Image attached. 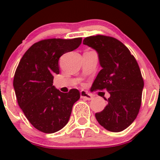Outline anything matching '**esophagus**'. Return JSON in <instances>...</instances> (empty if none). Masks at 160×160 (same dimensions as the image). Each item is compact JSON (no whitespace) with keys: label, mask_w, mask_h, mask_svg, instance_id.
<instances>
[{"label":"esophagus","mask_w":160,"mask_h":160,"mask_svg":"<svg viewBox=\"0 0 160 160\" xmlns=\"http://www.w3.org/2000/svg\"><path fill=\"white\" fill-rule=\"evenodd\" d=\"M80 97L81 98H83L85 100H88V101H90V100L93 99V97L91 94H90L88 92L85 91V90H81L80 91Z\"/></svg>","instance_id":"esophagus-1"}]
</instances>
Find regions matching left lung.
<instances>
[{
  "instance_id": "left-lung-1",
  "label": "left lung",
  "mask_w": 160,
  "mask_h": 160,
  "mask_svg": "<svg viewBox=\"0 0 160 160\" xmlns=\"http://www.w3.org/2000/svg\"><path fill=\"white\" fill-rule=\"evenodd\" d=\"M83 43L95 49L102 67L90 90H106L107 105L95 114L98 123L113 132L125 130L135 121L142 103L144 81L135 58L119 40L105 35L87 37Z\"/></svg>"
}]
</instances>
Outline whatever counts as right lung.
Masks as SVG:
<instances>
[{
    "mask_svg": "<svg viewBox=\"0 0 160 160\" xmlns=\"http://www.w3.org/2000/svg\"><path fill=\"white\" fill-rule=\"evenodd\" d=\"M81 42L82 38L42 40L27 50L16 69L13 86L18 104L30 123L44 133L62 129L80 99L77 89L62 93L52 83L59 73L60 56L77 49Z\"/></svg>",
    "mask_w": 160,
    "mask_h": 160,
    "instance_id": "add662e5",
    "label": "right lung"
}]
</instances>
